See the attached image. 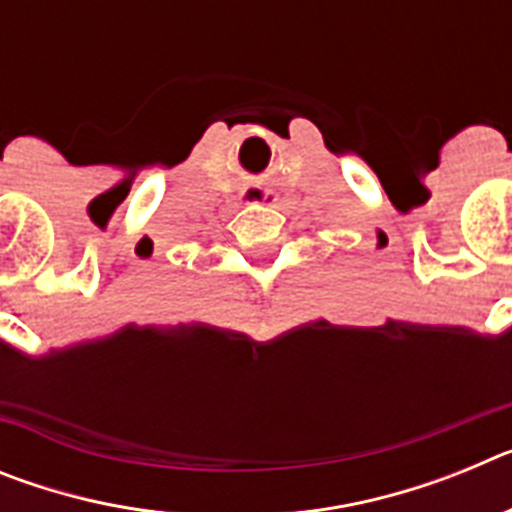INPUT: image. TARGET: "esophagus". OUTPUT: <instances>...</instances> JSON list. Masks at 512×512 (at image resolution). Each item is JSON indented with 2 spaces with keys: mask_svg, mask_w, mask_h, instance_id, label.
Returning a JSON list of instances; mask_svg holds the SVG:
<instances>
[{
  "mask_svg": "<svg viewBox=\"0 0 512 512\" xmlns=\"http://www.w3.org/2000/svg\"><path fill=\"white\" fill-rule=\"evenodd\" d=\"M241 200L246 205H277L279 194L266 187H248L241 192Z\"/></svg>",
  "mask_w": 512,
  "mask_h": 512,
  "instance_id": "esophagus-1",
  "label": "esophagus"
}]
</instances>
